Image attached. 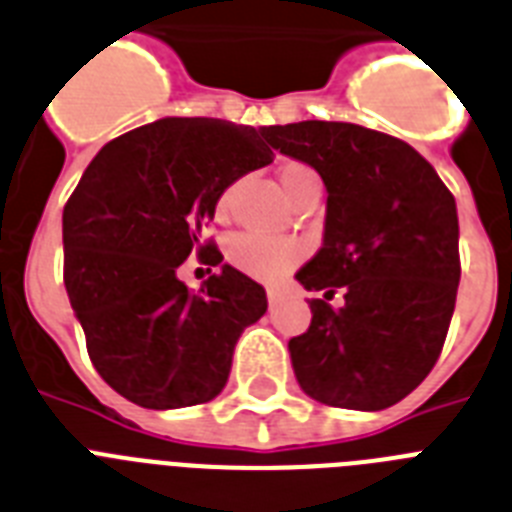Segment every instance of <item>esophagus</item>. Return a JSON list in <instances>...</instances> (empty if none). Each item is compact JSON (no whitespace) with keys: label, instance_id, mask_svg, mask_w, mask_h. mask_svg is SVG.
I'll use <instances>...</instances> for the list:
<instances>
[{"label":"esophagus","instance_id":"34e87169","mask_svg":"<svg viewBox=\"0 0 512 512\" xmlns=\"http://www.w3.org/2000/svg\"><path fill=\"white\" fill-rule=\"evenodd\" d=\"M265 294H268L270 305H276L278 299H281V292H278V289H268V292H265Z\"/></svg>","mask_w":512,"mask_h":512}]
</instances>
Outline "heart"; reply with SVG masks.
Instances as JSON below:
<instances>
[{"instance_id":"1","label":"heart","mask_w":512,"mask_h":512,"mask_svg":"<svg viewBox=\"0 0 512 512\" xmlns=\"http://www.w3.org/2000/svg\"><path fill=\"white\" fill-rule=\"evenodd\" d=\"M278 178H281L286 197L292 199V202H297L307 191L321 189L318 170L310 168L307 162H284L281 170H278ZM231 197H234V186H226V189L220 191L218 202H215L218 215L228 213ZM302 257H305L302 244L294 242V239H284V236H265L244 231V234L231 236L226 244L228 263L234 265L236 270L247 273V276L257 278V281H278V278H284L286 273H292L297 268Z\"/></svg>"}]
</instances>
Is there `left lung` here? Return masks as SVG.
Wrapping results in <instances>:
<instances>
[{
  "instance_id": "1",
  "label": "left lung",
  "mask_w": 512,
  "mask_h": 512,
  "mask_svg": "<svg viewBox=\"0 0 512 512\" xmlns=\"http://www.w3.org/2000/svg\"><path fill=\"white\" fill-rule=\"evenodd\" d=\"M265 139L313 165L328 191L323 247L297 273L326 294L289 339L294 376L323 405H397L447 339L460 281L455 197L410 144L355 123L302 120L265 128ZM339 288L336 311L325 299Z\"/></svg>"
}]
</instances>
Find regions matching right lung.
<instances>
[{"label":"right lung","mask_w":512,"mask_h":512,"mask_svg":"<svg viewBox=\"0 0 512 512\" xmlns=\"http://www.w3.org/2000/svg\"><path fill=\"white\" fill-rule=\"evenodd\" d=\"M273 162L265 128L218 118H162L107 141L62 210V278L91 363L149 410L218 397L265 289L231 265L199 292L178 281L191 252L223 260L202 228L218 194Z\"/></svg>","instance_id":"right-lung-1"}]
</instances>
